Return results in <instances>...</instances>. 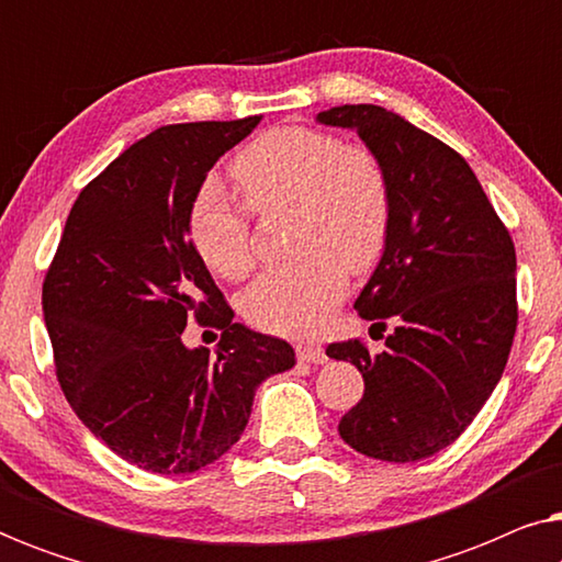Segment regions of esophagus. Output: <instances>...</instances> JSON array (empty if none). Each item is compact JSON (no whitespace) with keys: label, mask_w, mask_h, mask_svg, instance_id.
<instances>
[{"label":"esophagus","mask_w":562,"mask_h":562,"mask_svg":"<svg viewBox=\"0 0 562 562\" xmlns=\"http://www.w3.org/2000/svg\"><path fill=\"white\" fill-rule=\"evenodd\" d=\"M294 350H296V358L304 360V363H325L327 360L325 350H322V345L317 342H296Z\"/></svg>","instance_id":"esophagus-1"}]
</instances>
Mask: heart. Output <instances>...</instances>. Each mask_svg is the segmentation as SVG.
Returning a JSON list of instances; mask_svg holds the SVG:
<instances>
[{"label": "heart", "mask_w": 562, "mask_h": 562, "mask_svg": "<svg viewBox=\"0 0 562 562\" xmlns=\"http://www.w3.org/2000/svg\"><path fill=\"white\" fill-rule=\"evenodd\" d=\"M243 202L217 179L202 183L189 210L199 258L227 281L256 268L252 212L294 210L291 263L260 276L243 296L252 327L310 335L348 291V273H368L389 245L394 194L386 166L363 145L327 130L283 125L260 133L229 164Z\"/></svg>", "instance_id": "heart-1"}]
</instances>
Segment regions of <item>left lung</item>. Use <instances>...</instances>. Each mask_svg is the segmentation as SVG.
Returning <instances> with one entry per match:
<instances>
[{
    "instance_id": "1",
    "label": "left lung",
    "mask_w": 562,
    "mask_h": 562,
    "mask_svg": "<svg viewBox=\"0 0 562 562\" xmlns=\"http://www.w3.org/2000/svg\"><path fill=\"white\" fill-rule=\"evenodd\" d=\"M322 125L352 127L386 166L394 194L389 245L356 310L394 333L327 356L363 373V398L340 419L352 450L412 463L456 442L502 379L517 333V252L465 158L375 104H342Z\"/></svg>"
}]
</instances>
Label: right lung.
I'll return each mask as SVG.
<instances>
[{"label":"right lung","mask_w":562,"mask_h":562,"mask_svg":"<svg viewBox=\"0 0 562 562\" xmlns=\"http://www.w3.org/2000/svg\"><path fill=\"white\" fill-rule=\"evenodd\" d=\"M258 114L153 130L81 189L43 281L60 389L112 452L150 473H194L240 440L252 394L294 366L279 337L235 312L189 240L196 191ZM223 329L218 358L180 342Z\"/></svg>","instance_id":"1"}]
</instances>
